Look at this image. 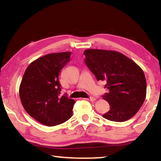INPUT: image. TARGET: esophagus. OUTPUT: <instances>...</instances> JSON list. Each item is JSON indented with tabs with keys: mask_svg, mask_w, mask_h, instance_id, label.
<instances>
[{
	"mask_svg": "<svg viewBox=\"0 0 161 161\" xmlns=\"http://www.w3.org/2000/svg\"><path fill=\"white\" fill-rule=\"evenodd\" d=\"M88 101H90V102H94V101H96V98L95 97H90V98H88V99H86Z\"/></svg>",
	"mask_w": 161,
	"mask_h": 161,
	"instance_id": "34e87169",
	"label": "esophagus"
}]
</instances>
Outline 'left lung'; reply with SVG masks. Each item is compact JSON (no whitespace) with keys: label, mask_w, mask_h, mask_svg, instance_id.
<instances>
[{"label":"left lung","mask_w":161,"mask_h":161,"mask_svg":"<svg viewBox=\"0 0 161 161\" xmlns=\"http://www.w3.org/2000/svg\"><path fill=\"white\" fill-rule=\"evenodd\" d=\"M84 62L98 81H106L103 94L110 109L102 116L109 121H127L140 109L146 96V80L142 69L116 51L89 49Z\"/></svg>","instance_id":"left-lung-1"}]
</instances>
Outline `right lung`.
I'll use <instances>...</instances> for the list:
<instances>
[{"label":"right lung","instance_id":"1","mask_svg":"<svg viewBox=\"0 0 161 161\" xmlns=\"http://www.w3.org/2000/svg\"><path fill=\"white\" fill-rule=\"evenodd\" d=\"M72 53H52L31 62L22 79L19 94L24 108L40 123L54 126L72 116L75 101L60 95L59 72L70 60Z\"/></svg>","mask_w":161,"mask_h":161}]
</instances>
